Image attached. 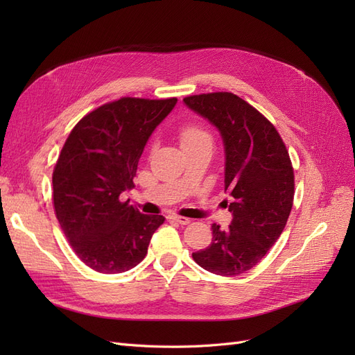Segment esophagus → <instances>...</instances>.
I'll return each mask as SVG.
<instances>
[{
	"label": "esophagus",
	"mask_w": 355,
	"mask_h": 355,
	"mask_svg": "<svg viewBox=\"0 0 355 355\" xmlns=\"http://www.w3.org/2000/svg\"><path fill=\"white\" fill-rule=\"evenodd\" d=\"M170 219H171V220H175V222H178V223H180V225H188V223L191 222L188 218H184V216H178V214H171Z\"/></svg>",
	"instance_id": "1"
}]
</instances>
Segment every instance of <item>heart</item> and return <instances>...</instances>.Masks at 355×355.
<instances>
[{"label": "heart", "instance_id": "b5f03b06", "mask_svg": "<svg viewBox=\"0 0 355 355\" xmlns=\"http://www.w3.org/2000/svg\"><path fill=\"white\" fill-rule=\"evenodd\" d=\"M179 141L182 148H189V146H194L200 142L204 141H210V135L204 130L202 127H200L198 124H184L180 127L179 130Z\"/></svg>", "mask_w": 355, "mask_h": 355}]
</instances>
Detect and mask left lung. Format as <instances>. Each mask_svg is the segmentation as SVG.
<instances>
[{
  "instance_id": "8db88e82",
  "label": "left lung",
  "mask_w": 355,
  "mask_h": 355,
  "mask_svg": "<svg viewBox=\"0 0 355 355\" xmlns=\"http://www.w3.org/2000/svg\"><path fill=\"white\" fill-rule=\"evenodd\" d=\"M184 103L219 130L225 192L234 198L230 228L213 223L210 245L192 257L209 272L240 275L263 259L286 227L295 196L293 167L275 127L237 94H196Z\"/></svg>"
}]
</instances>
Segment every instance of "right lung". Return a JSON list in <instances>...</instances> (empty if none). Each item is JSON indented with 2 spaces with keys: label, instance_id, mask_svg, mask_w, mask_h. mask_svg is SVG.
Wrapping results in <instances>:
<instances>
[{
  "label": "right lung",
  "instance_id": "right-lung-1",
  "mask_svg": "<svg viewBox=\"0 0 355 355\" xmlns=\"http://www.w3.org/2000/svg\"><path fill=\"white\" fill-rule=\"evenodd\" d=\"M178 99L121 98L99 106L72 128L53 171V202L72 250L92 270L118 274L148 253L164 216L121 202L148 139Z\"/></svg>",
  "mask_w": 355,
  "mask_h": 355
}]
</instances>
